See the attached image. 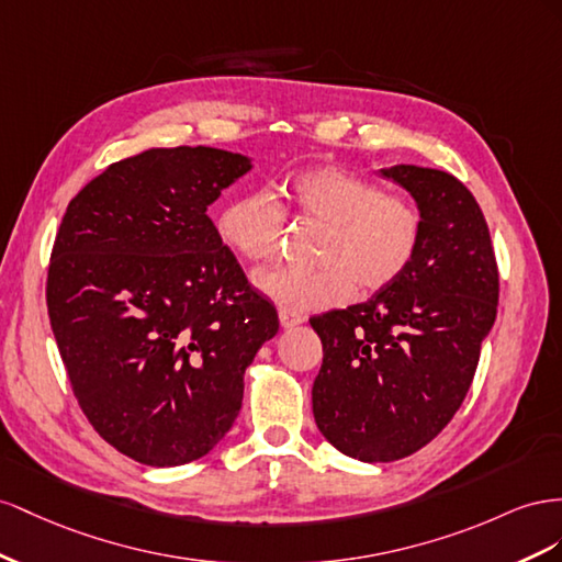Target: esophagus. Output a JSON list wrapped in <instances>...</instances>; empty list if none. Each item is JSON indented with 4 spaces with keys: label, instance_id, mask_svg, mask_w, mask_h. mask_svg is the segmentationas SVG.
I'll list each match as a JSON object with an SVG mask.
<instances>
[{
    "label": "esophagus",
    "instance_id": "obj_1",
    "mask_svg": "<svg viewBox=\"0 0 562 562\" xmlns=\"http://www.w3.org/2000/svg\"><path fill=\"white\" fill-rule=\"evenodd\" d=\"M303 323H306V315H303V313L290 311V308H282V311H280V325H282L284 329H292V327L303 325Z\"/></svg>",
    "mask_w": 562,
    "mask_h": 562
}]
</instances>
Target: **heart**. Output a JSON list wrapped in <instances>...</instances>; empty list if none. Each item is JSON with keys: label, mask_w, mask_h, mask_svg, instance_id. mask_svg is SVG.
I'll return each mask as SVG.
<instances>
[{"label": "heart", "mask_w": 562, "mask_h": 562, "mask_svg": "<svg viewBox=\"0 0 562 562\" xmlns=\"http://www.w3.org/2000/svg\"><path fill=\"white\" fill-rule=\"evenodd\" d=\"M286 202L301 218L325 223L317 268L280 266L254 276L256 290L284 308L341 306L356 286L389 290L412 268L424 239V216L407 198L336 165L294 171L284 181ZM286 214L261 190L245 192L216 218L221 243L239 259L270 261L280 251Z\"/></svg>", "instance_id": "b5f03b06"}]
</instances>
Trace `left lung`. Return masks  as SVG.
Wrapping results in <instances>:
<instances>
[{
  "instance_id": "left-lung-1",
  "label": "left lung",
  "mask_w": 562,
  "mask_h": 562,
  "mask_svg": "<svg viewBox=\"0 0 562 562\" xmlns=\"http://www.w3.org/2000/svg\"><path fill=\"white\" fill-rule=\"evenodd\" d=\"M383 176L419 204V254L389 290L311 317L323 341L315 424L336 450L372 463L414 454L452 422L499 303L490 228L471 190L414 165Z\"/></svg>"
}]
</instances>
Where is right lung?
Listing matches in <instances>:
<instances>
[{"label":"right lung","instance_id":"right-lung-1","mask_svg":"<svg viewBox=\"0 0 562 562\" xmlns=\"http://www.w3.org/2000/svg\"><path fill=\"white\" fill-rule=\"evenodd\" d=\"M249 159L153 148L120 159L70 200L46 276V308L93 430L148 467L204 457L243 407L245 370L278 334L206 216Z\"/></svg>","mask_w":562,"mask_h":562}]
</instances>
